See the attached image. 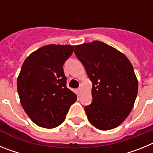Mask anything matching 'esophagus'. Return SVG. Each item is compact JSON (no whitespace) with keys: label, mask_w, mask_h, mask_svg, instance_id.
Here are the masks:
<instances>
[{"label":"esophagus","mask_w":153,"mask_h":153,"mask_svg":"<svg viewBox=\"0 0 153 153\" xmlns=\"http://www.w3.org/2000/svg\"><path fill=\"white\" fill-rule=\"evenodd\" d=\"M81 90H82V89H81V87H79V88H78L77 90H76V91H77V93H78V94H80V93H81Z\"/></svg>","instance_id":"esophagus-1"}]
</instances>
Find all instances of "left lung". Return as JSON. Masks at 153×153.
I'll list each match as a JSON object with an SVG mask.
<instances>
[{
	"mask_svg": "<svg viewBox=\"0 0 153 153\" xmlns=\"http://www.w3.org/2000/svg\"><path fill=\"white\" fill-rule=\"evenodd\" d=\"M74 53L93 83V101L84 109L100 130L119 126L129 116L138 93V80L129 59L114 47L95 40L75 46Z\"/></svg>",
	"mask_w": 153,
	"mask_h": 153,
	"instance_id": "obj_1",
	"label": "left lung"
}]
</instances>
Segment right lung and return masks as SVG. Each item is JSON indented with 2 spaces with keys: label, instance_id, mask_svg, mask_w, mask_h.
Here are the masks:
<instances>
[{
  "label": "right lung",
  "instance_id": "1",
  "mask_svg": "<svg viewBox=\"0 0 153 153\" xmlns=\"http://www.w3.org/2000/svg\"><path fill=\"white\" fill-rule=\"evenodd\" d=\"M74 46L49 44L26 58L17 77V92L25 113L36 125L53 129L65 120L77 97L67 87L63 63Z\"/></svg>",
  "mask_w": 153,
  "mask_h": 153
}]
</instances>
